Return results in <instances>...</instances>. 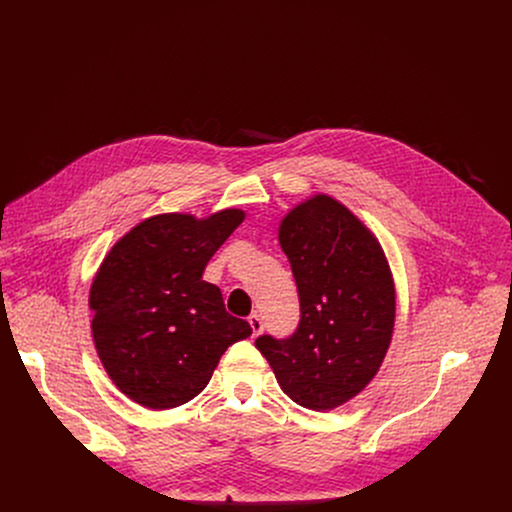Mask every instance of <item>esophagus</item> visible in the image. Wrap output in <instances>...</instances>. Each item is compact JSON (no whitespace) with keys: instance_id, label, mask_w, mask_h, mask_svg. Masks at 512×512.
<instances>
[{"instance_id":"obj_1","label":"esophagus","mask_w":512,"mask_h":512,"mask_svg":"<svg viewBox=\"0 0 512 512\" xmlns=\"http://www.w3.org/2000/svg\"><path fill=\"white\" fill-rule=\"evenodd\" d=\"M249 324H251V328H253V336H259L261 330H263V322H261L259 314H251V316H249Z\"/></svg>"}]
</instances>
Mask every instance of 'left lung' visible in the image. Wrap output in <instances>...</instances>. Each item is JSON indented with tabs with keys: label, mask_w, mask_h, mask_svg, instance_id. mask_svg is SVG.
<instances>
[{
	"label": "left lung",
	"mask_w": 512,
	"mask_h": 512,
	"mask_svg": "<svg viewBox=\"0 0 512 512\" xmlns=\"http://www.w3.org/2000/svg\"><path fill=\"white\" fill-rule=\"evenodd\" d=\"M300 296V324L287 338L255 340L281 391L330 411L371 383L395 324V285L379 241L338 200L318 194L279 227Z\"/></svg>",
	"instance_id": "obj_1"
}]
</instances>
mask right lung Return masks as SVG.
Masks as SVG:
<instances>
[{
	"label": "right lung",
	"instance_id": "obj_1",
	"mask_svg": "<svg viewBox=\"0 0 512 512\" xmlns=\"http://www.w3.org/2000/svg\"><path fill=\"white\" fill-rule=\"evenodd\" d=\"M245 212L208 218L158 214L121 237L101 263L89 306L93 340L115 387L148 409L194 399L225 350L251 336L247 320L225 310L204 267Z\"/></svg>",
	"mask_w": 512,
	"mask_h": 512
}]
</instances>
